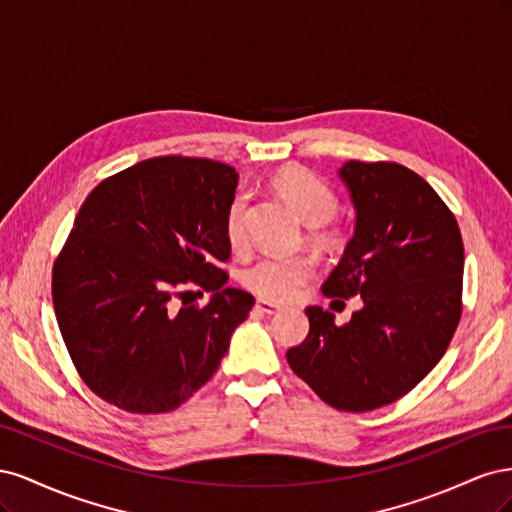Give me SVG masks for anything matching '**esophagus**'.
Masks as SVG:
<instances>
[{"mask_svg": "<svg viewBox=\"0 0 512 512\" xmlns=\"http://www.w3.org/2000/svg\"><path fill=\"white\" fill-rule=\"evenodd\" d=\"M256 309L258 312H262V314H275V312H280V305L277 303H271V301H265V299H258L256 301Z\"/></svg>", "mask_w": 512, "mask_h": 512, "instance_id": "esophagus-1", "label": "esophagus"}]
</instances>
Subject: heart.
<instances>
[{
	"label": "heart",
	"instance_id": "heart-1",
	"mask_svg": "<svg viewBox=\"0 0 512 512\" xmlns=\"http://www.w3.org/2000/svg\"><path fill=\"white\" fill-rule=\"evenodd\" d=\"M273 188L286 203L309 224V237L320 245H331L339 239L337 228L329 224L337 211V194L331 185L305 166H286L273 177ZM245 213L247 198L232 200L224 232L232 247L245 243ZM314 260L309 256H260L241 275L243 284L262 299L290 301L297 297L301 286L314 275Z\"/></svg>",
	"mask_w": 512,
	"mask_h": 512
}]
</instances>
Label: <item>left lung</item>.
<instances>
[{"instance_id": "1", "label": "left lung", "mask_w": 512, "mask_h": 512, "mask_svg": "<svg viewBox=\"0 0 512 512\" xmlns=\"http://www.w3.org/2000/svg\"><path fill=\"white\" fill-rule=\"evenodd\" d=\"M339 175L356 228L322 284L327 297H361L350 322L305 309L309 333L286 359L324 404L344 412L389 406L442 359L463 303V241L453 211L414 170L350 160Z\"/></svg>"}]
</instances>
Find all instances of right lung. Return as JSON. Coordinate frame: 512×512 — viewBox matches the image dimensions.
Listing matches in <instances>:
<instances>
[{
	"label": "right lung",
	"instance_id": "obj_1",
	"mask_svg": "<svg viewBox=\"0 0 512 512\" xmlns=\"http://www.w3.org/2000/svg\"><path fill=\"white\" fill-rule=\"evenodd\" d=\"M237 170L160 156L100 181L53 262L61 337L83 382L132 414H162L207 384L254 297L224 288ZM211 291L190 304L189 288Z\"/></svg>",
	"mask_w": 512,
	"mask_h": 512
}]
</instances>
